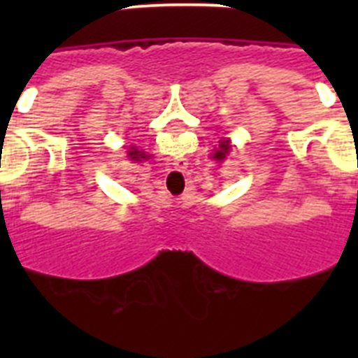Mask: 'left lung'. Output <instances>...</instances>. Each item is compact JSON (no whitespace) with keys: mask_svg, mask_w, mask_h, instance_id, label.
Masks as SVG:
<instances>
[{"mask_svg":"<svg viewBox=\"0 0 358 358\" xmlns=\"http://www.w3.org/2000/svg\"><path fill=\"white\" fill-rule=\"evenodd\" d=\"M227 150H229V141H222V143L218 145V150L215 152L213 157H215V159H217V161H222L224 157H226Z\"/></svg>","mask_w":358,"mask_h":358,"instance_id":"left-lung-1","label":"left lung"}]
</instances>
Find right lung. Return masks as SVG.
<instances>
[{
	"instance_id": "obj_1",
	"label": "right lung",
	"mask_w": 358,
	"mask_h": 358,
	"mask_svg": "<svg viewBox=\"0 0 358 358\" xmlns=\"http://www.w3.org/2000/svg\"><path fill=\"white\" fill-rule=\"evenodd\" d=\"M129 156H131V159H134V161H140V159H145V157H147L143 152L136 150V148H132V150L129 152Z\"/></svg>"
}]
</instances>
